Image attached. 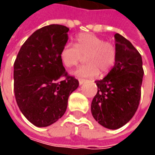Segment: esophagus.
<instances>
[{"label":"esophagus","mask_w":155,"mask_h":155,"mask_svg":"<svg viewBox=\"0 0 155 155\" xmlns=\"http://www.w3.org/2000/svg\"><path fill=\"white\" fill-rule=\"evenodd\" d=\"M78 82H79V84H84L85 82H86V80L85 79H83V78H79L78 79Z\"/></svg>","instance_id":"1"}]
</instances>
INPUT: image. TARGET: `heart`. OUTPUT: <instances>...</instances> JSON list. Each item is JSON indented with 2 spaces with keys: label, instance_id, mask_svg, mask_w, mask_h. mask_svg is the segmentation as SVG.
Segmentation results:
<instances>
[{
  "label": "heart",
  "instance_id": "b5f03b06",
  "mask_svg": "<svg viewBox=\"0 0 155 155\" xmlns=\"http://www.w3.org/2000/svg\"><path fill=\"white\" fill-rule=\"evenodd\" d=\"M85 56L86 64L73 71L79 78H95L99 74L109 72L116 61V45L110 41L92 33H81L76 38L75 45L67 43L60 51V60L67 68L77 65Z\"/></svg>",
  "mask_w": 155,
  "mask_h": 155
}]
</instances>
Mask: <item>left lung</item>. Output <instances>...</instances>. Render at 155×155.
<instances>
[{"mask_svg": "<svg viewBox=\"0 0 155 155\" xmlns=\"http://www.w3.org/2000/svg\"><path fill=\"white\" fill-rule=\"evenodd\" d=\"M117 56L114 67L101 80L91 110L95 120L110 129L124 126L134 116L140 99L144 71L141 56L130 41L115 34Z\"/></svg>", "mask_w": 155, "mask_h": 155, "instance_id": "obj_1", "label": "left lung"}]
</instances>
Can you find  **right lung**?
Instances as JSON below:
<instances>
[{
  "label": "right lung",
  "instance_id": "1",
  "mask_svg": "<svg viewBox=\"0 0 155 155\" xmlns=\"http://www.w3.org/2000/svg\"><path fill=\"white\" fill-rule=\"evenodd\" d=\"M68 27H41L25 41L14 64V90L21 113L37 127H47L61 118L69 96L78 80L68 75L60 51L68 40Z\"/></svg>",
  "mask_w": 155,
  "mask_h": 155
}]
</instances>
